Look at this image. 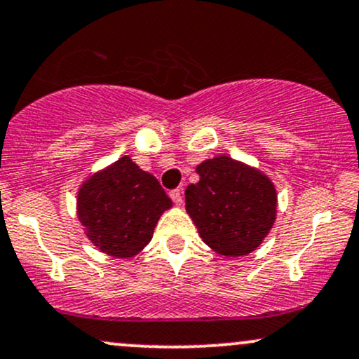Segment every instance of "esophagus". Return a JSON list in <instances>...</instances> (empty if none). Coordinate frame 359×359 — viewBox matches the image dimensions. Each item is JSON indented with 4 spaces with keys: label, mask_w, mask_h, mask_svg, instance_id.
<instances>
[{
    "label": "esophagus",
    "mask_w": 359,
    "mask_h": 359,
    "mask_svg": "<svg viewBox=\"0 0 359 359\" xmlns=\"http://www.w3.org/2000/svg\"><path fill=\"white\" fill-rule=\"evenodd\" d=\"M170 197H172V201H174V203L177 204V205H180L184 203V199H182V191H180V189H174V191L170 192Z\"/></svg>",
    "instance_id": "obj_1"
}]
</instances>
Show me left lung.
Masks as SVG:
<instances>
[{"label":"left lung","mask_w":359,"mask_h":359,"mask_svg":"<svg viewBox=\"0 0 359 359\" xmlns=\"http://www.w3.org/2000/svg\"><path fill=\"white\" fill-rule=\"evenodd\" d=\"M196 172L201 179L185 189V209L203 241L224 257L257 250L277 216L271 180L226 155L205 160Z\"/></svg>","instance_id":"8db88e82"}]
</instances>
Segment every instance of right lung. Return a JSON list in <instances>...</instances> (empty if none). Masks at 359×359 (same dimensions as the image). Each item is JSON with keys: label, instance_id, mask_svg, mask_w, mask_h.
Segmentation results:
<instances>
[{"label": "right lung", "instance_id": "1", "mask_svg": "<svg viewBox=\"0 0 359 359\" xmlns=\"http://www.w3.org/2000/svg\"><path fill=\"white\" fill-rule=\"evenodd\" d=\"M170 208L158 180L130 156L90 175L77 194V216L90 243L116 258L135 257L145 248L162 212Z\"/></svg>", "mask_w": 359, "mask_h": 359}]
</instances>
